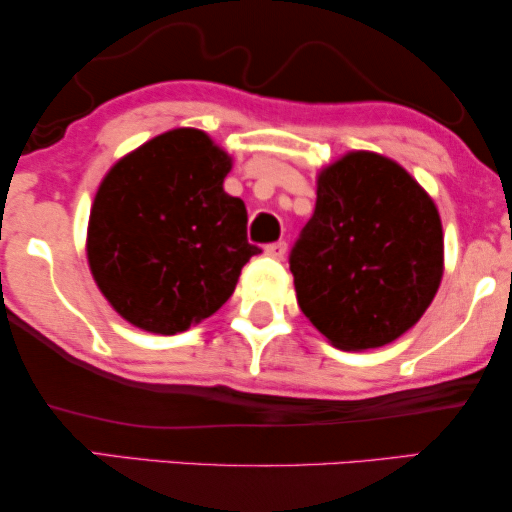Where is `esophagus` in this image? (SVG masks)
I'll return each mask as SVG.
<instances>
[{
	"mask_svg": "<svg viewBox=\"0 0 512 512\" xmlns=\"http://www.w3.org/2000/svg\"><path fill=\"white\" fill-rule=\"evenodd\" d=\"M265 254L272 256V258H284V254H286V242L279 240V242L268 244V247H265Z\"/></svg>",
	"mask_w": 512,
	"mask_h": 512,
	"instance_id": "34e87169",
	"label": "esophagus"
}]
</instances>
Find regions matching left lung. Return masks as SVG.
<instances>
[{
    "instance_id": "left-lung-1",
    "label": "left lung",
    "mask_w": 512,
    "mask_h": 512,
    "mask_svg": "<svg viewBox=\"0 0 512 512\" xmlns=\"http://www.w3.org/2000/svg\"><path fill=\"white\" fill-rule=\"evenodd\" d=\"M289 268L307 319L345 352L389 345L419 321L443 277V226L394 160L352 151L321 170L317 207Z\"/></svg>"
}]
</instances>
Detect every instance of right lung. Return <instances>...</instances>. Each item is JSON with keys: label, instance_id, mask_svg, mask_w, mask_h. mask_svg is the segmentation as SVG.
Returning <instances> with one entry per match:
<instances>
[{"label": "right lung", "instance_id": "right-lung-1", "mask_svg": "<svg viewBox=\"0 0 512 512\" xmlns=\"http://www.w3.org/2000/svg\"><path fill=\"white\" fill-rule=\"evenodd\" d=\"M230 156L202 130L177 128L118 160L97 188L88 263L132 326L174 335L233 296L244 263L247 207L223 191Z\"/></svg>", "mask_w": 512, "mask_h": 512}]
</instances>
